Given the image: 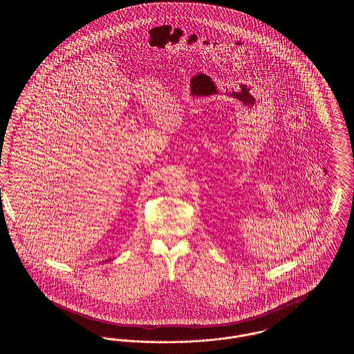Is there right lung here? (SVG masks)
<instances>
[{
    "label": "right lung",
    "instance_id": "1",
    "mask_svg": "<svg viewBox=\"0 0 354 354\" xmlns=\"http://www.w3.org/2000/svg\"><path fill=\"white\" fill-rule=\"evenodd\" d=\"M110 260H111V259H110Z\"/></svg>",
    "mask_w": 354,
    "mask_h": 354
}]
</instances>
